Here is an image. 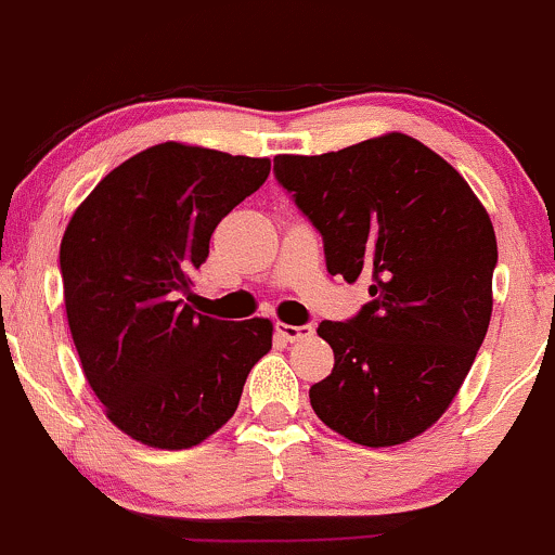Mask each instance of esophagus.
Returning a JSON list of instances; mask_svg holds the SVG:
<instances>
[{
    "label": "esophagus",
    "instance_id": "1",
    "mask_svg": "<svg viewBox=\"0 0 555 555\" xmlns=\"http://www.w3.org/2000/svg\"><path fill=\"white\" fill-rule=\"evenodd\" d=\"M276 332L282 334L287 343H300V339H308L310 334L315 332L313 324H302V326H292V324H276Z\"/></svg>",
    "mask_w": 555,
    "mask_h": 555
}]
</instances>
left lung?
I'll use <instances>...</instances> for the list:
<instances>
[{"instance_id": "left-lung-1", "label": "left lung", "mask_w": 555, "mask_h": 555, "mask_svg": "<svg viewBox=\"0 0 555 555\" xmlns=\"http://www.w3.org/2000/svg\"><path fill=\"white\" fill-rule=\"evenodd\" d=\"M279 186L324 240L326 271L369 282L347 321H321L334 369L315 416L369 448L400 446L453 403L492 313L495 231L464 176L405 133L326 155H279Z\"/></svg>"}]
</instances>
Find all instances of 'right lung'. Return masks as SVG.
<instances>
[{
  "label": "right lung",
  "instance_id": "obj_1",
  "mask_svg": "<svg viewBox=\"0 0 555 555\" xmlns=\"http://www.w3.org/2000/svg\"><path fill=\"white\" fill-rule=\"evenodd\" d=\"M268 173L266 157L155 144L109 170L65 229L60 273L83 374L109 422L144 446L184 450L221 429L271 350L268 319L234 324L186 302L212 231Z\"/></svg>",
  "mask_w": 555,
  "mask_h": 555
}]
</instances>
